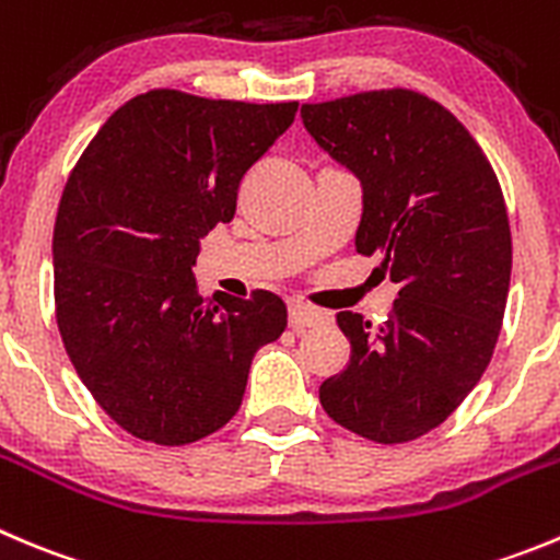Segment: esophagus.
Instances as JSON below:
<instances>
[{"label":"esophagus","instance_id":"obj_1","mask_svg":"<svg viewBox=\"0 0 560 560\" xmlns=\"http://www.w3.org/2000/svg\"><path fill=\"white\" fill-rule=\"evenodd\" d=\"M331 320L328 312L315 310L310 304H290V326L295 331H306V328H317V326H326Z\"/></svg>","mask_w":560,"mask_h":560}]
</instances>
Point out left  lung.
Instances as JSON below:
<instances>
[{
	"label": "left lung",
	"instance_id": "8db88e82",
	"mask_svg": "<svg viewBox=\"0 0 560 560\" xmlns=\"http://www.w3.org/2000/svg\"><path fill=\"white\" fill-rule=\"evenodd\" d=\"M328 156L362 185L357 250L400 287L381 326L339 312L351 362L320 384L334 422L398 445L433 431L492 359L511 281V229L492 165L451 109L370 91L304 104Z\"/></svg>",
	"mask_w": 560,
	"mask_h": 560
}]
</instances>
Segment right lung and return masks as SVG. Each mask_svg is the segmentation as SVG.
Returning a JSON list of instances; mask_svg holds the SVG:
<instances>
[{
    "mask_svg": "<svg viewBox=\"0 0 560 560\" xmlns=\"http://www.w3.org/2000/svg\"><path fill=\"white\" fill-rule=\"evenodd\" d=\"M295 113L298 102L140 93L68 176L51 240L57 326L96 404L143 442L190 445L226 425L254 353L284 331L279 295L215 304L192 265Z\"/></svg>",
    "mask_w": 560,
    "mask_h": 560,
    "instance_id": "right-lung-1",
    "label": "right lung"
}]
</instances>
